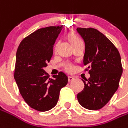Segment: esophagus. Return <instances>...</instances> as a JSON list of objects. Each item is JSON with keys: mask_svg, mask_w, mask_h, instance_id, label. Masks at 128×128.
<instances>
[{"mask_svg": "<svg viewBox=\"0 0 128 128\" xmlns=\"http://www.w3.org/2000/svg\"><path fill=\"white\" fill-rule=\"evenodd\" d=\"M74 78L72 76H68V82H71V81H73V80H74Z\"/></svg>", "mask_w": 128, "mask_h": 128, "instance_id": "esophagus-1", "label": "esophagus"}]
</instances>
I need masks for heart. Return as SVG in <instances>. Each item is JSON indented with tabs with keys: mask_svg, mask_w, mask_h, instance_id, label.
<instances>
[{
	"mask_svg": "<svg viewBox=\"0 0 128 128\" xmlns=\"http://www.w3.org/2000/svg\"><path fill=\"white\" fill-rule=\"evenodd\" d=\"M68 39H69V42H70V44H72V43L75 42H76L78 40H79V39L73 33H70L68 34ZM66 69L67 71L71 72L73 70V66L72 64H68V65L66 66Z\"/></svg>",
	"mask_w": 128,
	"mask_h": 128,
	"instance_id": "1",
	"label": "heart"
}]
</instances>
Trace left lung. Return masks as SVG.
<instances>
[{
  "label": "left lung",
  "mask_w": 128,
  "mask_h": 128,
  "mask_svg": "<svg viewBox=\"0 0 128 128\" xmlns=\"http://www.w3.org/2000/svg\"><path fill=\"white\" fill-rule=\"evenodd\" d=\"M76 30L85 44L83 63L90 69V78L82 80L84 87L77 95L78 100L87 110H100L110 101L118 87L123 73L120 54L98 30L81 28Z\"/></svg>",
  "instance_id": "left-lung-1"
}]
</instances>
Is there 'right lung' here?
<instances>
[{
    "label": "right lung",
    "instance_id": "add662e5",
    "mask_svg": "<svg viewBox=\"0 0 128 128\" xmlns=\"http://www.w3.org/2000/svg\"><path fill=\"white\" fill-rule=\"evenodd\" d=\"M62 28L50 26L36 30L20 42L16 51L15 81L27 104L39 112L54 108L60 90L68 83L64 73L52 79L44 69L51 59L55 41Z\"/></svg>",
    "mask_w": 128,
    "mask_h": 128
}]
</instances>
